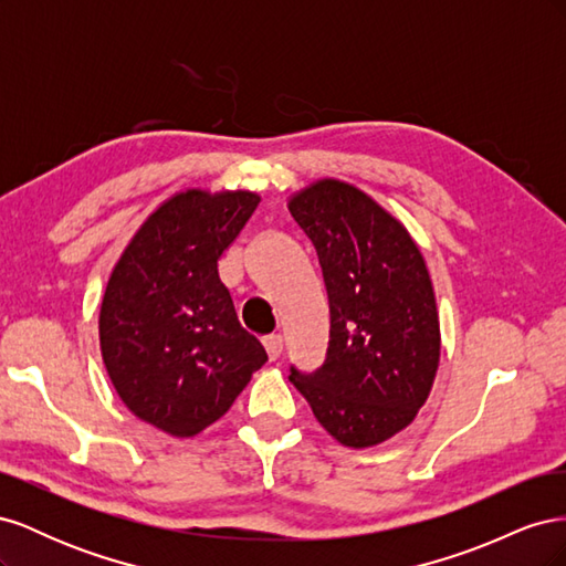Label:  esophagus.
I'll use <instances>...</instances> for the list:
<instances>
[{
  "instance_id": "34e87169",
  "label": "esophagus",
  "mask_w": 566,
  "mask_h": 566,
  "mask_svg": "<svg viewBox=\"0 0 566 566\" xmlns=\"http://www.w3.org/2000/svg\"><path fill=\"white\" fill-rule=\"evenodd\" d=\"M264 347H266V354H269V361H276V358L283 352V337L281 335L264 337Z\"/></svg>"
}]
</instances>
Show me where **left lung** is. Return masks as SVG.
<instances>
[{
  "label": "left lung",
  "instance_id": "8db88e82",
  "mask_svg": "<svg viewBox=\"0 0 566 566\" xmlns=\"http://www.w3.org/2000/svg\"><path fill=\"white\" fill-rule=\"evenodd\" d=\"M287 210L316 248L331 302L323 366L293 368L290 382L342 447H378L416 420L437 378L430 271L401 221L354 184L318 179Z\"/></svg>",
  "mask_w": 566,
  "mask_h": 566
}]
</instances>
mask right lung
Instances as JSON below:
<instances>
[{
    "label": "right lung",
    "instance_id": "right-lung-1",
    "mask_svg": "<svg viewBox=\"0 0 566 566\" xmlns=\"http://www.w3.org/2000/svg\"><path fill=\"white\" fill-rule=\"evenodd\" d=\"M260 200L243 188H184L146 217L111 271L98 314L108 378L136 418L169 437L217 422L266 364L217 269Z\"/></svg>",
    "mask_w": 566,
    "mask_h": 566
}]
</instances>
